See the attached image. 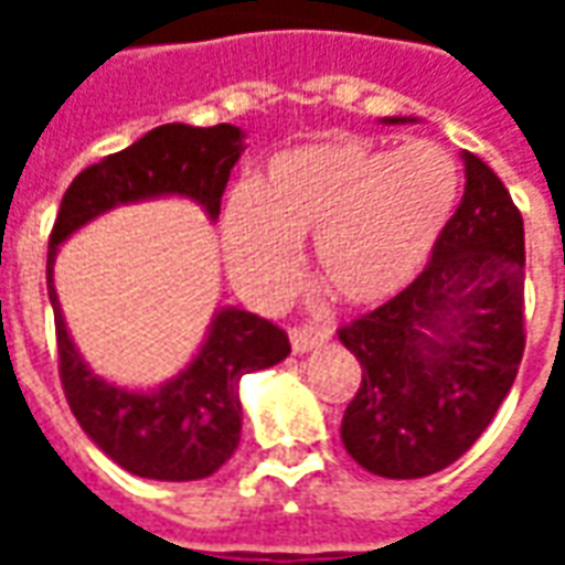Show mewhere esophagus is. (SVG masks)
Returning a JSON list of instances; mask_svg holds the SVG:
<instances>
[{
    "label": "esophagus",
    "mask_w": 565,
    "mask_h": 565,
    "mask_svg": "<svg viewBox=\"0 0 565 565\" xmlns=\"http://www.w3.org/2000/svg\"><path fill=\"white\" fill-rule=\"evenodd\" d=\"M323 342H330V330H323V327L302 323V327H294V330H290V344H294L296 354L315 351V348H320Z\"/></svg>",
    "instance_id": "obj_1"
}]
</instances>
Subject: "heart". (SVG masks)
I'll return each mask as SVG.
<instances>
[{
    "label": "heart",
    "instance_id": "b5f03b06",
    "mask_svg": "<svg viewBox=\"0 0 565 565\" xmlns=\"http://www.w3.org/2000/svg\"><path fill=\"white\" fill-rule=\"evenodd\" d=\"M460 196V169L433 141L396 150L323 141L271 162L257 190L226 202L223 238L245 281L278 287L296 245L315 238V271L348 306L391 299L424 269Z\"/></svg>",
    "mask_w": 565,
    "mask_h": 565
}]
</instances>
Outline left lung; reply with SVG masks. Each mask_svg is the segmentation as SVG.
<instances>
[{
  "label": "left lung",
  "instance_id": "8db88e82",
  "mask_svg": "<svg viewBox=\"0 0 565 565\" xmlns=\"http://www.w3.org/2000/svg\"><path fill=\"white\" fill-rule=\"evenodd\" d=\"M466 186L405 290L339 330L363 381L342 441L366 472L424 478L460 460L518 379L523 217L497 172L462 150Z\"/></svg>",
  "mask_w": 565,
  "mask_h": 565
}]
</instances>
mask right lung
I'll use <instances>...</instances> for the list:
<instances>
[{"mask_svg": "<svg viewBox=\"0 0 565 565\" xmlns=\"http://www.w3.org/2000/svg\"><path fill=\"white\" fill-rule=\"evenodd\" d=\"M242 157V129L233 124L150 129L127 150L87 166L68 184L47 242V296L54 306L56 354L63 393L81 429L127 472L153 481L209 478L230 460L242 438L238 381L247 372L275 366L290 354V339L271 320L223 308L196 360L150 393L120 391L84 366L68 339L54 290L56 245L96 214L136 199H196L209 217L221 214L230 169Z\"/></svg>", "mask_w": 565, "mask_h": 565, "instance_id": "right-lung-1", "label": "right lung"}]
</instances>
